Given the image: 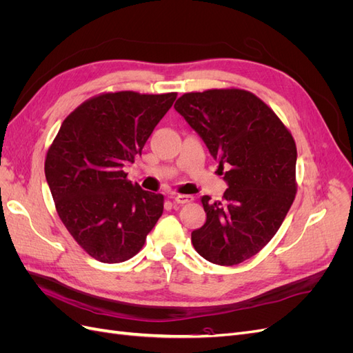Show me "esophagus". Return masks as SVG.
<instances>
[{
  "mask_svg": "<svg viewBox=\"0 0 353 353\" xmlns=\"http://www.w3.org/2000/svg\"><path fill=\"white\" fill-rule=\"evenodd\" d=\"M172 199L175 203H178V205H185V203L193 201V197L184 196V194H175V196H172Z\"/></svg>",
  "mask_w": 353,
  "mask_h": 353,
  "instance_id": "34e87169",
  "label": "esophagus"
}]
</instances>
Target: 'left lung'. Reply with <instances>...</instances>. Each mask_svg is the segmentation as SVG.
Returning a JSON list of instances; mask_svg holds the SVG:
<instances>
[{
  "label": "left lung",
  "mask_w": 353,
  "mask_h": 353,
  "mask_svg": "<svg viewBox=\"0 0 353 353\" xmlns=\"http://www.w3.org/2000/svg\"><path fill=\"white\" fill-rule=\"evenodd\" d=\"M174 108L219 169H228L223 200L201 197L206 222L191 232L194 249L216 265L248 261L275 236L294 200L293 137L268 105L244 90L188 92Z\"/></svg>",
  "instance_id": "1"
}]
</instances>
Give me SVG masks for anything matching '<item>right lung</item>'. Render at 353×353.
Wrapping results in <instances>:
<instances>
[{
	"instance_id": "obj_1",
	"label": "right lung",
	"mask_w": 353,
	"mask_h": 353,
	"mask_svg": "<svg viewBox=\"0 0 353 353\" xmlns=\"http://www.w3.org/2000/svg\"><path fill=\"white\" fill-rule=\"evenodd\" d=\"M176 92H108L63 121L46 159V178L61 222L94 259L119 263L141 250L163 213V196L126 179Z\"/></svg>"
}]
</instances>
